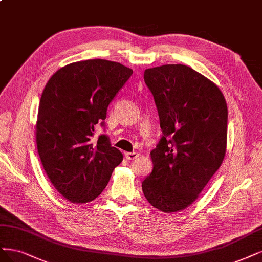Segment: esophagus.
Here are the masks:
<instances>
[{"label":"esophagus","instance_id":"esophagus-1","mask_svg":"<svg viewBox=\"0 0 262 262\" xmlns=\"http://www.w3.org/2000/svg\"><path fill=\"white\" fill-rule=\"evenodd\" d=\"M124 156L127 159L129 160H133V159H137L139 157V152H135V151H125L124 152Z\"/></svg>","mask_w":262,"mask_h":262}]
</instances>
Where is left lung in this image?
<instances>
[{
	"label": "left lung",
	"mask_w": 262,
	"mask_h": 262,
	"mask_svg": "<svg viewBox=\"0 0 262 262\" xmlns=\"http://www.w3.org/2000/svg\"><path fill=\"white\" fill-rule=\"evenodd\" d=\"M162 137L150 151L151 173L142 182L148 203L166 213L192 205L220 168L227 150L228 106L220 89L193 68H149Z\"/></svg>",
	"instance_id": "8db88e82"
}]
</instances>
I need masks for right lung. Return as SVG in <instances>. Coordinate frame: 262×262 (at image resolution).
<instances>
[{
	"label": "right lung",
	"mask_w": 262,
	"mask_h": 262,
	"mask_svg": "<svg viewBox=\"0 0 262 262\" xmlns=\"http://www.w3.org/2000/svg\"><path fill=\"white\" fill-rule=\"evenodd\" d=\"M132 73L106 59L71 62L58 69L43 90L35 124L39 156L51 183L70 203L95 200L123 159L107 135L96 142L92 137Z\"/></svg>",
	"instance_id": "obj_1"
}]
</instances>
